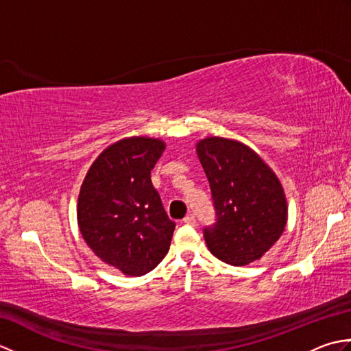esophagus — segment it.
I'll return each instance as SVG.
<instances>
[{
	"instance_id": "obj_1",
	"label": "esophagus",
	"mask_w": 351,
	"mask_h": 351,
	"mask_svg": "<svg viewBox=\"0 0 351 351\" xmlns=\"http://www.w3.org/2000/svg\"><path fill=\"white\" fill-rule=\"evenodd\" d=\"M184 223H187V225L195 226V225H196V217H195V215H193V214L185 215V217H184Z\"/></svg>"
}]
</instances>
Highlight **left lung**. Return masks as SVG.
I'll list each match as a JSON object with an SVG mask.
<instances>
[{"label":"left lung","instance_id":"8db88e82","mask_svg":"<svg viewBox=\"0 0 351 351\" xmlns=\"http://www.w3.org/2000/svg\"><path fill=\"white\" fill-rule=\"evenodd\" d=\"M210 181L215 223L204 229L208 249L229 265L263 258L288 220L285 193L274 171L241 141L206 137L196 145Z\"/></svg>","mask_w":351,"mask_h":351}]
</instances>
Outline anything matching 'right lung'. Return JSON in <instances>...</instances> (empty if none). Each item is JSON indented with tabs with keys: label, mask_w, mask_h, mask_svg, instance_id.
<instances>
[{
	"label": "right lung",
	"mask_w": 351,
	"mask_h": 351,
	"mask_svg": "<svg viewBox=\"0 0 351 351\" xmlns=\"http://www.w3.org/2000/svg\"><path fill=\"white\" fill-rule=\"evenodd\" d=\"M164 149L160 138L119 140L93 161L81 185L80 232L96 256L126 276L154 270L170 247L175 221L151 181Z\"/></svg>",
	"instance_id": "right-lung-1"
}]
</instances>
